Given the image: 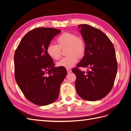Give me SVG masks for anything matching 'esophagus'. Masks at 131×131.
<instances>
[{
  "label": "esophagus",
  "mask_w": 131,
  "mask_h": 131,
  "mask_svg": "<svg viewBox=\"0 0 131 131\" xmlns=\"http://www.w3.org/2000/svg\"><path fill=\"white\" fill-rule=\"evenodd\" d=\"M67 72H68V73H70L72 72V69H70V68H67Z\"/></svg>",
  "instance_id": "esophagus-1"
}]
</instances>
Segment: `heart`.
<instances>
[{
  "instance_id": "1",
  "label": "heart",
  "mask_w": 131,
  "mask_h": 131,
  "mask_svg": "<svg viewBox=\"0 0 131 131\" xmlns=\"http://www.w3.org/2000/svg\"><path fill=\"white\" fill-rule=\"evenodd\" d=\"M57 45L50 43L47 47L46 52L48 56L54 60H58L61 57V49L67 47L66 54L68 56L63 58L57 63L58 67L71 68L85 54L86 44L84 39L73 33H62L56 39Z\"/></svg>"
}]
</instances>
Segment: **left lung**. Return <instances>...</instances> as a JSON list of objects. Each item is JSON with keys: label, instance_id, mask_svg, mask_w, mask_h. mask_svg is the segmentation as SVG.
<instances>
[{"label": "left lung", "instance_id": "obj_1", "mask_svg": "<svg viewBox=\"0 0 131 131\" xmlns=\"http://www.w3.org/2000/svg\"><path fill=\"white\" fill-rule=\"evenodd\" d=\"M78 28L85 42L86 50L77 67L72 69L77 77L75 88L84 100L98 101L113 87L117 70L115 51L112 41L101 30L86 24L79 25ZM78 67L90 70L85 73Z\"/></svg>", "mask_w": 131, "mask_h": 131}]
</instances>
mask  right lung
Masks as SVG:
<instances>
[{"label":"right lung","mask_w":131,"mask_h":131,"mask_svg":"<svg viewBox=\"0 0 131 131\" xmlns=\"http://www.w3.org/2000/svg\"><path fill=\"white\" fill-rule=\"evenodd\" d=\"M61 31L53 28H35L23 37L15 51L16 81L27 100L38 105H49L57 100L67 74L64 67H54L46 52L47 46Z\"/></svg>","instance_id":"add662e5"}]
</instances>
